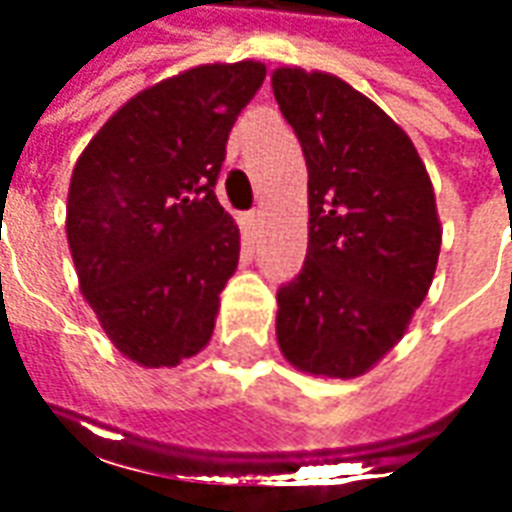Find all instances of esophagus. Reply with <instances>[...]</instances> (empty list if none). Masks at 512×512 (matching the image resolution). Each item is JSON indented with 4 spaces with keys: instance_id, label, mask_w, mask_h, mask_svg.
<instances>
[{
    "instance_id": "34e87169",
    "label": "esophagus",
    "mask_w": 512,
    "mask_h": 512,
    "mask_svg": "<svg viewBox=\"0 0 512 512\" xmlns=\"http://www.w3.org/2000/svg\"><path fill=\"white\" fill-rule=\"evenodd\" d=\"M262 216H264L262 208H253V211L248 214V219L253 222V225H259V222H262Z\"/></svg>"
}]
</instances>
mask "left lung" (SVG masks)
Here are the masks:
<instances>
[{"mask_svg":"<svg viewBox=\"0 0 512 512\" xmlns=\"http://www.w3.org/2000/svg\"><path fill=\"white\" fill-rule=\"evenodd\" d=\"M273 95L310 171V245L276 296V338L301 372L349 380L403 338L431 287L434 188L406 132L341 78L281 67Z\"/></svg>","mask_w":512,"mask_h":512,"instance_id":"left-lung-1","label":"left lung"}]
</instances>
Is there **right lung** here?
Segmentation results:
<instances>
[{"label":"right lung","instance_id":"obj_1","mask_svg":"<svg viewBox=\"0 0 512 512\" xmlns=\"http://www.w3.org/2000/svg\"><path fill=\"white\" fill-rule=\"evenodd\" d=\"M264 64H202L137 92L72 168L67 242L109 341L140 366H177L211 341L239 228L214 185Z\"/></svg>","mask_w":512,"mask_h":512}]
</instances>
